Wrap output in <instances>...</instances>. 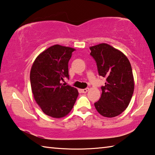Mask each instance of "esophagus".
<instances>
[{"mask_svg": "<svg viewBox=\"0 0 155 155\" xmlns=\"http://www.w3.org/2000/svg\"><path fill=\"white\" fill-rule=\"evenodd\" d=\"M89 88H85V89H83V90H81V92H83V93H86L87 92H88V91H89Z\"/></svg>", "mask_w": 155, "mask_h": 155, "instance_id": "1", "label": "esophagus"}]
</instances>
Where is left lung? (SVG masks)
Here are the masks:
<instances>
[{"mask_svg": "<svg viewBox=\"0 0 155 155\" xmlns=\"http://www.w3.org/2000/svg\"><path fill=\"white\" fill-rule=\"evenodd\" d=\"M90 49L99 76L106 78L105 85L101 86V97L94 106L102 116H118L127 108L133 94L130 63L124 54L108 44L101 43Z\"/></svg>", "mask_w": 155, "mask_h": 155, "instance_id": "left-lung-1", "label": "left lung"}]
</instances>
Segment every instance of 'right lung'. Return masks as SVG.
<instances>
[{"mask_svg": "<svg viewBox=\"0 0 155 155\" xmlns=\"http://www.w3.org/2000/svg\"><path fill=\"white\" fill-rule=\"evenodd\" d=\"M74 50L59 45L51 46L37 56L31 66L30 83L34 99L50 117L66 116L78 97L75 87L61 83L64 78L69 79L68 62Z\"/></svg>", "mask_w": 155, "mask_h": 155, "instance_id": "add662e5", "label": "right lung"}]
</instances>
